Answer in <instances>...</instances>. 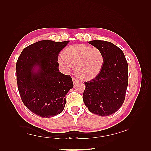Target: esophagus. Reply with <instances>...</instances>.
Masks as SVG:
<instances>
[{
    "mask_svg": "<svg viewBox=\"0 0 151 151\" xmlns=\"http://www.w3.org/2000/svg\"><path fill=\"white\" fill-rule=\"evenodd\" d=\"M78 81V79H76V78H73V83H76V82H77Z\"/></svg>",
    "mask_w": 151,
    "mask_h": 151,
    "instance_id": "1",
    "label": "esophagus"
}]
</instances>
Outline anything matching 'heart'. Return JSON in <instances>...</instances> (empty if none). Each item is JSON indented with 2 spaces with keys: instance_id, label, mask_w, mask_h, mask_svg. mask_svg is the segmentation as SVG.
<instances>
[{
  "instance_id": "1",
  "label": "heart",
  "mask_w": 151,
  "mask_h": 151,
  "mask_svg": "<svg viewBox=\"0 0 151 151\" xmlns=\"http://www.w3.org/2000/svg\"><path fill=\"white\" fill-rule=\"evenodd\" d=\"M58 62L66 70L74 67L80 78L89 81L101 72L104 63V56L98 48L73 45L63 50L62 56L58 58Z\"/></svg>"
}]
</instances>
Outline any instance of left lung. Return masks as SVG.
<instances>
[{
    "label": "left lung",
    "instance_id": "1",
    "mask_svg": "<svg viewBox=\"0 0 151 151\" xmlns=\"http://www.w3.org/2000/svg\"><path fill=\"white\" fill-rule=\"evenodd\" d=\"M88 43L102 51L104 63L95 78L84 82L83 101L91 113L108 116L123 104L129 82V67L123 52L114 44L101 40Z\"/></svg>",
    "mask_w": 151,
    "mask_h": 151
}]
</instances>
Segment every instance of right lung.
<instances>
[{
  "instance_id": "right-lung-1",
  "label": "right lung",
  "mask_w": 151,
  "mask_h": 151,
  "mask_svg": "<svg viewBox=\"0 0 151 151\" xmlns=\"http://www.w3.org/2000/svg\"><path fill=\"white\" fill-rule=\"evenodd\" d=\"M69 41H37L24 48L16 63L21 100L34 114L43 118L63 111L65 95L73 87L70 75L59 71L58 57Z\"/></svg>"
}]
</instances>
